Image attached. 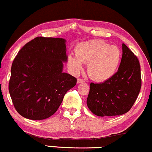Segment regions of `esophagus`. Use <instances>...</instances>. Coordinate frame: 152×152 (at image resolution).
I'll list each match as a JSON object with an SVG mask.
<instances>
[{
  "instance_id": "1",
  "label": "esophagus",
  "mask_w": 152,
  "mask_h": 152,
  "mask_svg": "<svg viewBox=\"0 0 152 152\" xmlns=\"http://www.w3.org/2000/svg\"><path fill=\"white\" fill-rule=\"evenodd\" d=\"M85 82V80L83 79H82V78H78L77 80V83L79 84V83H84Z\"/></svg>"
}]
</instances>
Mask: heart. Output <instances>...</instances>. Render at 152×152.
I'll list each match as a JSON object with an SVG mask.
<instances>
[{"label":"heart","mask_w":152,"mask_h":152,"mask_svg":"<svg viewBox=\"0 0 152 152\" xmlns=\"http://www.w3.org/2000/svg\"><path fill=\"white\" fill-rule=\"evenodd\" d=\"M75 55L67 59L69 68L74 74L83 69V63L87 64L90 77L96 81L103 82L111 78L116 72L121 60V52L115 45L109 46L102 41L94 40L78 44Z\"/></svg>","instance_id":"obj_1"}]
</instances>
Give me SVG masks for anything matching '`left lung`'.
<instances>
[{
  "label": "left lung",
  "instance_id": "obj_1",
  "mask_svg": "<svg viewBox=\"0 0 152 152\" xmlns=\"http://www.w3.org/2000/svg\"><path fill=\"white\" fill-rule=\"evenodd\" d=\"M122 53L118 72L112 77L100 83H90L87 105L96 116L126 114L139 95L142 84L139 60L124 43Z\"/></svg>",
  "mask_w": 152,
  "mask_h": 152
}]
</instances>
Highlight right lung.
Instances as JSON below:
<instances>
[{
    "label": "right lung",
    "mask_w": 152,
    "mask_h": 152,
    "mask_svg": "<svg viewBox=\"0 0 152 152\" xmlns=\"http://www.w3.org/2000/svg\"><path fill=\"white\" fill-rule=\"evenodd\" d=\"M66 40L37 37L13 61L9 93L17 112L31 120H43L56 112L76 78L63 72L67 62Z\"/></svg>",
    "instance_id": "obj_1"
}]
</instances>
